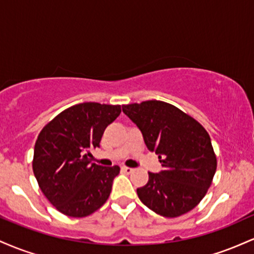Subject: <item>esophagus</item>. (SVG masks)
Masks as SVG:
<instances>
[{
  "label": "esophagus",
  "instance_id": "34e87169",
  "mask_svg": "<svg viewBox=\"0 0 254 254\" xmlns=\"http://www.w3.org/2000/svg\"><path fill=\"white\" fill-rule=\"evenodd\" d=\"M122 171H123L124 173H131V172L133 171V168L127 167V166H122Z\"/></svg>",
  "mask_w": 254,
  "mask_h": 254
}]
</instances>
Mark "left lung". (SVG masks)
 Instances as JSON below:
<instances>
[{
    "label": "left lung",
    "mask_w": 254,
    "mask_h": 254,
    "mask_svg": "<svg viewBox=\"0 0 254 254\" xmlns=\"http://www.w3.org/2000/svg\"><path fill=\"white\" fill-rule=\"evenodd\" d=\"M122 107L162 166L157 173L149 172L148 183L137 189L141 202L165 217H178L192 210L205 196L216 172L209 133L197 121L164 101L148 100Z\"/></svg>",
    "instance_id": "obj_1"
}]
</instances>
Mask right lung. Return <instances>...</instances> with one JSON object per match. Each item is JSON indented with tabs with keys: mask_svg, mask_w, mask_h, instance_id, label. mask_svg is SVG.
<instances>
[{
	"mask_svg": "<svg viewBox=\"0 0 254 254\" xmlns=\"http://www.w3.org/2000/svg\"><path fill=\"white\" fill-rule=\"evenodd\" d=\"M119 115V105L77 104L40 131L34 145V177L44 196L66 216H88L110 197L121 168L90 164L88 156Z\"/></svg>",
	"mask_w": 254,
	"mask_h": 254,
	"instance_id": "obj_1",
	"label": "right lung"
}]
</instances>
